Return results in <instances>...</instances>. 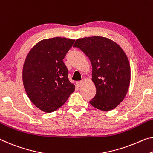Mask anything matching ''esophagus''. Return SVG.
Wrapping results in <instances>:
<instances>
[{
    "instance_id": "1",
    "label": "esophagus",
    "mask_w": 153,
    "mask_h": 153,
    "mask_svg": "<svg viewBox=\"0 0 153 153\" xmlns=\"http://www.w3.org/2000/svg\"><path fill=\"white\" fill-rule=\"evenodd\" d=\"M77 86H79V87H81L82 85H83L84 84V82L83 81H79V82H77Z\"/></svg>"
}]
</instances>
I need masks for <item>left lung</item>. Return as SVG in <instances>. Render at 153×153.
Returning <instances> with one entry per match:
<instances>
[{
  "label": "left lung",
  "instance_id": "obj_1",
  "mask_svg": "<svg viewBox=\"0 0 153 153\" xmlns=\"http://www.w3.org/2000/svg\"><path fill=\"white\" fill-rule=\"evenodd\" d=\"M74 47L85 53L93 67L92 81L97 93L90 103L102 111L116 108L125 99L131 80V67L124 50L114 41L99 36L78 39Z\"/></svg>",
  "mask_w": 153,
  "mask_h": 153
}]
</instances>
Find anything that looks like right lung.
Returning a JSON list of instances; mask_svg holds the SVG:
<instances>
[{
    "mask_svg": "<svg viewBox=\"0 0 153 153\" xmlns=\"http://www.w3.org/2000/svg\"><path fill=\"white\" fill-rule=\"evenodd\" d=\"M74 42L59 37L45 39L34 45L26 58L22 70L24 88L31 102L44 112L60 108L75 91L62 60Z\"/></svg>",
    "mask_w": 153,
    "mask_h": 153,
    "instance_id": "right-lung-1",
    "label": "right lung"
}]
</instances>
